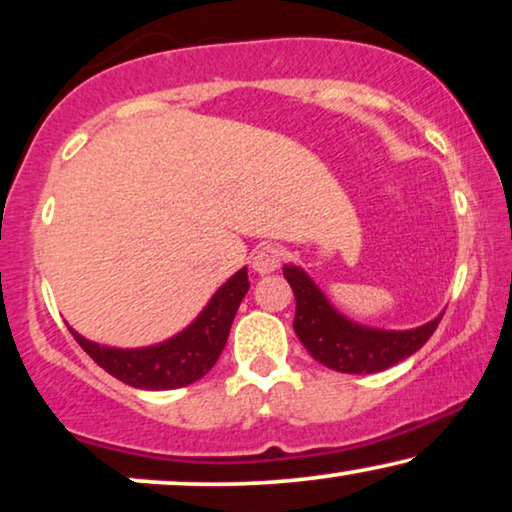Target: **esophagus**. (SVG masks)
<instances>
[{"instance_id":"34e87169","label":"esophagus","mask_w":512,"mask_h":512,"mask_svg":"<svg viewBox=\"0 0 512 512\" xmlns=\"http://www.w3.org/2000/svg\"><path fill=\"white\" fill-rule=\"evenodd\" d=\"M282 258V247H277V244H261V247L254 251V258H251V268H254L258 275H270V272H275L279 265H282Z\"/></svg>"}]
</instances>
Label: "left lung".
<instances>
[{
    "label": "left lung",
    "instance_id": "1",
    "mask_svg": "<svg viewBox=\"0 0 512 512\" xmlns=\"http://www.w3.org/2000/svg\"><path fill=\"white\" fill-rule=\"evenodd\" d=\"M286 282L296 296L293 331L307 352L324 366L340 373H380L394 363L408 359L426 345L443 314L412 331H377L354 324L335 312L310 277L300 268L286 265Z\"/></svg>",
    "mask_w": 512,
    "mask_h": 512
}]
</instances>
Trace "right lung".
I'll list each match as a JSON object with an SVG mask.
<instances>
[{"instance_id": "add662e5", "label": "right lung", "mask_w": 512, "mask_h": 512, "mask_svg": "<svg viewBox=\"0 0 512 512\" xmlns=\"http://www.w3.org/2000/svg\"><path fill=\"white\" fill-rule=\"evenodd\" d=\"M247 291L249 275L247 268H242L214 293L209 305L184 333L163 342V345L144 349L100 347L95 342L81 338L72 328L69 331H72L74 340L79 342L83 352L97 366L107 370L109 375H114L116 380L130 384L135 389H179L200 380L219 361L223 347H226L230 326H233L235 312Z\"/></svg>"}]
</instances>
